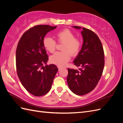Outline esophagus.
Masks as SVG:
<instances>
[{
	"instance_id": "obj_1",
	"label": "esophagus",
	"mask_w": 123,
	"mask_h": 123,
	"mask_svg": "<svg viewBox=\"0 0 123 123\" xmlns=\"http://www.w3.org/2000/svg\"><path fill=\"white\" fill-rule=\"evenodd\" d=\"M58 70H61V69H62V68L60 67H58Z\"/></svg>"
}]
</instances>
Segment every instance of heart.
<instances>
[{
    "label": "heart",
    "mask_w": 123,
    "mask_h": 123,
    "mask_svg": "<svg viewBox=\"0 0 123 123\" xmlns=\"http://www.w3.org/2000/svg\"><path fill=\"white\" fill-rule=\"evenodd\" d=\"M75 37V34L69 29H65L56 34L55 37L57 42L64 44L62 48L63 52H57L51 55L50 57L51 63L58 67H64L69 62L71 55L75 56L79 53L81 43L79 38ZM43 43L47 51L50 53L54 52L56 46L55 40L46 36L43 38Z\"/></svg>",
    "instance_id": "b5f03b06"
}]
</instances>
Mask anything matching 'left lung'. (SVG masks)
<instances>
[{
    "label": "left lung",
    "mask_w": 123,
    "mask_h": 123,
    "mask_svg": "<svg viewBox=\"0 0 123 123\" xmlns=\"http://www.w3.org/2000/svg\"><path fill=\"white\" fill-rule=\"evenodd\" d=\"M80 29L81 27L74 26ZM82 48L74 60V65L80 67L79 70L68 69L67 83L72 92L83 95L92 91L102 76L105 64L104 52L98 35L90 30L83 28Z\"/></svg>",
    "instance_id": "obj_1"
}]
</instances>
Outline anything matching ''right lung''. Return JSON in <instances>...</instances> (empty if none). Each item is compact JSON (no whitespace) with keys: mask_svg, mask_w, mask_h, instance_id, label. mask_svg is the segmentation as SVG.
I'll return each mask as SVG.
<instances>
[{"mask_svg":"<svg viewBox=\"0 0 123 123\" xmlns=\"http://www.w3.org/2000/svg\"><path fill=\"white\" fill-rule=\"evenodd\" d=\"M56 28L49 25H35L24 33L17 47L18 76L26 90L36 96L45 95L50 90L58 70L53 64L43 66L49 58L43 40L48 32Z\"/></svg>","mask_w":123,"mask_h":123,"instance_id":"add662e5","label":"right lung"}]
</instances>
